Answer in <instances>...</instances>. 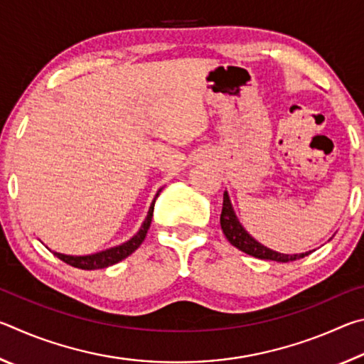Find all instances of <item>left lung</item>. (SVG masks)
<instances>
[{"mask_svg": "<svg viewBox=\"0 0 364 364\" xmlns=\"http://www.w3.org/2000/svg\"><path fill=\"white\" fill-rule=\"evenodd\" d=\"M220 225L226 239L234 245V247L245 252L247 255L262 258V260L287 263V262L299 260V258H304L310 254V252H305V254H295V255L279 254V252L271 250L268 247H264V245H262L260 242H257L255 239L244 230L242 225L239 223L236 213L232 210V205L228 193L223 194V208H221V215H220Z\"/></svg>", "mask_w": 364, "mask_h": 364, "instance_id": "obj_1", "label": "left lung"}]
</instances>
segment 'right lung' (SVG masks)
<instances>
[{
  "mask_svg": "<svg viewBox=\"0 0 364 364\" xmlns=\"http://www.w3.org/2000/svg\"><path fill=\"white\" fill-rule=\"evenodd\" d=\"M160 191H162V189H159L156 197H154V200H152V204L149 207V212H147V217L144 220V223L141 225L139 231L134 234L130 241L117 245V247H110L107 250L97 252V254H91V255L77 257V255L58 254V252H54V255L60 258L63 262H65L67 264H70V267H75V268H80V269H101V268L110 267V264H115V263L122 262L123 258L132 255L133 252L136 250L141 244H143L146 234H147V230H149V226H151L152 213H154V204H156V199L159 197Z\"/></svg>",
  "mask_w": 364,
  "mask_h": 364,
  "instance_id": "1",
  "label": "right lung"
}]
</instances>
